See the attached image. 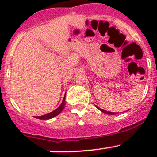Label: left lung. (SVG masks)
<instances>
[{"label": "left lung", "instance_id": "8db88e82", "mask_svg": "<svg viewBox=\"0 0 157 157\" xmlns=\"http://www.w3.org/2000/svg\"><path fill=\"white\" fill-rule=\"evenodd\" d=\"M96 107H97V109H99V110H100V111H101V112L104 113H106V114H109V115H114V114L117 113H114V112H109V111H106V110H105V109H101V108L98 107V106H96Z\"/></svg>", "mask_w": 157, "mask_h": 157}]
</instances>
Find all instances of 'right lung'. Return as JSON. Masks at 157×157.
Returning a JSON list of instances; mask_svg holds the SVG:
<instances>
[{"mask_svg":"<svg viewBox=\"0 0 157 157\" xmlns=\"http://www.w3.org/2000/svg\"><path fill=\"white\" fill-rule=\"evenodd\" d=\"M65 95H66V94H65ZM65 95H64V97H63L61 104H60L57 109H54V110L52 111V112L49 113L45 114V115L39 116V117H36L35 118H37V119H40V120H49V119H51V118H54V117H55L56 116L60 114V113L62 112V110L63 109V108H64L65 104H66V103H65Z\"/></svg>","mask_w":157,"mask_h":157,"instance_id":"right-lung-1","label":"right lung"}]
</instances>
